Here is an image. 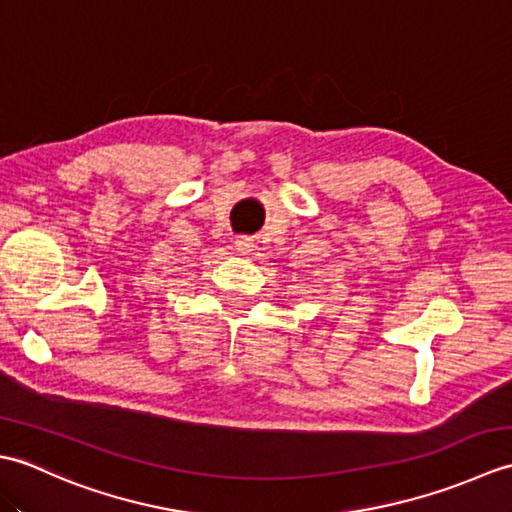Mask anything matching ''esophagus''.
Masks as SVG:
<instances>
[{
  "label": "esophagus",
  "mask_w": 512,
  "mask_h": 512,
  "mask_svg": "<svg viewBox=\"0 0 512 512\" xmlns=\"http://www.w3.org/2000/svg\"><path fill=\"white\" fill-rule=\"evenodd\" d=\"M253 248H255V244H253V239H250V237H237L235 239V250H237V253L248 255Z\"/></svg>",
  "instance_id": "1"
}]
</instances>
